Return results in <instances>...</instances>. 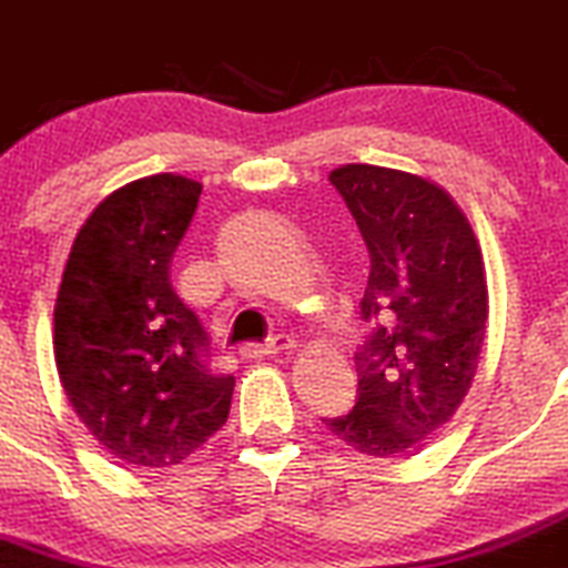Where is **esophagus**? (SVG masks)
I'll list each match as a JSON object with an SVG mask.
<instances>
[{
	"label": "esophagus",
	"instance_id": "34e87169",
	"mask_svg": "<svg viewBox=\"0 0 568 568\" xmlns=\"http://www.w3.org/2000/svg\"><path fill=\"white\" fill-rule=\"evenodd\" d=\"M296 341L291 338V335L280 333L274 335V338L263 341V344H257V341H250V344H241V357H246V361H257V357H266V355H280V352H288L294 349Z\"/></svg>",
	"mask_w": 568,
	"mask_h": 568
}]
</instances>
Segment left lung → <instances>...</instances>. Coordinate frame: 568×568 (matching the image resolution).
Here are the masks:
<instances>
[{
  "label": "left lung",
  "mask_w": 568,
  "mask_h": 568,
  "mask_svg": "<svg viewBox=\"0 0 568 568\" xmlns=\"http://www.w3.org/2000/svg\"><path fill=\"white\" fill-rule=\"evenodd\" d=\"M329 183L355 216L372 272L355 407L322 422L346 447L394 458L444 427L471 388L488 318L483 257L460 207L430 180L349 163Z\"/></svg>",
  "instance_id": "8db88e82"
}]
</instances>
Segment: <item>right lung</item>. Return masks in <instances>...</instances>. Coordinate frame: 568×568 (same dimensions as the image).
<instances>
[{"mask_svg":"<svg viewBox=\"0 0 568 568\" xmlns=\"http://www.w3.org/2000/svg\"><path fill=\"white\" fill-rule=\"evenodd\" d=\"M202 185L155 174L113 191L71 246L54 305V361L77 416L113 458L174 466L227 422L233 374L172 285Z\"/></svg>","mask_w":568,"mask_h":568,"instance_id":"add662e5","label":"right lung"}]
</instances>
